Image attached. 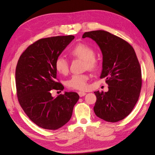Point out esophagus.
Returning a JSON list of instances; mask_svg holds the SVG:
<instances>
[{"instance_id":"1","label":"esophagus","mask_w":155,"mask_h":155,"mask_svg":"<svg viewBox=\"0 0 155 155\" xmlns=\"http://www.w3.org/2000/svg\"><path fill=\"white\" fill-rule=\"evenodd\" d=\"M78 94L80 97H83V96L86 95V93L84 92H81L80 91V92H78Z\"/></svg>"}]
</instances>
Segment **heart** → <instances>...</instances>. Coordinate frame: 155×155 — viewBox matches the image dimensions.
Wrapping results in <instances>:
<instances>
[{"instance_id": "1", "label": "heart", "mask_w": 155, "mask_h": 155, "mask_svg": "<svg viewBox=\"0 0 155 155\" xmlns=\"http://www.w3.org/2000/svg\"><path fill=\"white\" fill-rule=\"evenodd\" d=\"M69 55L72 58L84 60L85 68L94 70L97 67L98 61L94 57V50L86 44L80 43L76 45L69 51ZM55 68L61 74L67 75L69 71L68 61L62 56H59L55 59ZM88 75L86 74H74L67 81V85L69 88L74 90H85L88 87Z\"/></svg>"}]
</instances>
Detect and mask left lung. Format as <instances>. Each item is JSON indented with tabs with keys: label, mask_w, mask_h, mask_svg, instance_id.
I'll return each mask as SVG.
<instances>
[{
	"label": "left lung",
	"mask_w": 155,
	"mask_h": 155,
	"mask_svg": "<svg viewBox=\"0 0 155 155\" xmlns=\"http://www.w3.org/2000/svg\"><path fill=\"white\" fill-rule=\"evenodd\" d=\"M99 46L103 55L100 78H105L109 91L94 92V111L100 118L117 122L132 112L142 88V72L134 50L129 43L110 33L96 30L84 33Z\"/></svg>",
	"instance_id": "8db88e82"
}]
</instances>
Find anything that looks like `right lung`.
<instances>
[{"label": "right lung", "instance_id": "1", "mask_svg": "<svg viewBox=\"0 0 155 155\" xmlns=\"http://www.w3.org/2000/svg\"><path fill=\"white\" fill-rule=\"evenodd\" d=\"M74 39V35L41 39L31 44L20 56L16 67L17 95L28 118L41 128L56 130L71 118L79 96L65 92L56 97L52 90L63 91L57 82L55 59Z\"/></svg>", "mask_w": 155, "mask_h": 155}]
</instances>
